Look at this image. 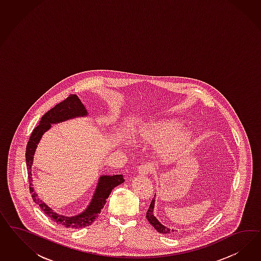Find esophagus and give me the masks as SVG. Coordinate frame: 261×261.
Masks as SVG:
<instances>
[{"label":"esophagus","instance_id":"34e87169","mask_svg":"<svg viewBox=\"0 0 261 261\" xmlns=\"http://www.w3.org/2000/svg\"><path fill=\"white\" fill-rule=\"evenodd\" d=\"M153 171V167L150 164H143L138 168V172L142 176H146Z\"/></svg>","mask_w":261,"mask_h":261}]
</instances>
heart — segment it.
Instances as JSON below:
<instances>
[{
  "label": "heart",
  "mask_w": 261,
  "mask_h": 261,
  "mask_svg": "<svg viewBox=\"0 0 261 261\" xmlns=\"http://www.w3.org/2000/svg\"><path fill=\"white\" fill-rule=\"evenodd\" d=\"M182 123L176 119H160L143 124L137 137L142 142L159 143L157 150L164 158H180L191 149L195 136L190 130H181Z\"/></svg>",
  "instance_id": "heart-1"
}]
</instances>
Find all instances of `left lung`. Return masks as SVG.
<instances>
[{
  "mask_svg": "<svg viewBox=\"0 0 261 261\" xmlns=\"http://www.w3.org/2000/svg\"><path fill=\"white\" fill-rule=\"evenodd\" d=\"M155 197H156V194H155ZM154 206H155V198H153L150 205H149V208L147 210V213H146V218H147V220L149 221L151 225L153 226V228L156 229L158 232L163 233V234H173V233H175L177 231L176 229H169L168 227L163 225L161 222L159 221L157 217L154 215Z\"/></svg>",
  "mask_w": 261,
  "mask_h": 261,
  "instance_id": "8db88e82",
  "label": "left lung"
}]
</instances>
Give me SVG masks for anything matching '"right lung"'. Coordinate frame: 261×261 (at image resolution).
<instances>
[{
    "instance_id": "obj_1",
    "label": "right lung",
    "mask_w": 261,
    "mask_h": 261,
    "mask_svg": "<svg viewBox=\"0 0 261 261\" xmlns=\"http://www.w3.org/2000/svg\"><path fill=\"white\" fill-rule=\"evenodd\" d=\"M89 113L83 103L79 99L76 95H71L67 97L62 102L56 105L53 109L47 112L40 120L39 125L34 128L32 131L30 141L27 145L25 151V162H27V168L29 173V180H30V190L32 193L33 201L39 205L41 210L47 215L51 220L56 222L57 224L64 226L65 228L69 229H81L85 228L95 221V218L100 214L101 210L104 207L106 203V199L109 197L112 190L118 187L120 184L124 182L123 176L118 175H100L98 181L96 184L95 192L93 194V198L90 201L87 207L79 214L66 216L63 214H57L53 208L38 197V194L35 192L34 188L32 187V166L33 165V158L34 154L37 148L43 135L51 128V124L60 123L69 119H75V118H84L88 117Z\"/></svg>"
}]
</instances>
